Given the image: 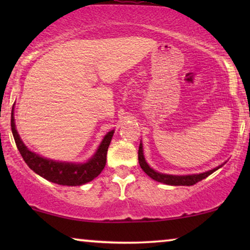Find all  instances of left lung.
Instances as JSON below:
<instances>
[{
    "label": "left lung",
    "mask_w": 250,
    "mask_h": 250,
    "mask_svg": "<svg viewBox=\"0 0 250 250\" xmlns=\"http://www.w3.org/2000/svg\"><path fill=\"white\" fill-rule=\"evenodd\" d=\"M139 164L141 166V168L143 169L146 175L151 177L152 180L157 181V182L164 183V184H168V186H193L199 181L206 179L208 175L213 174L215 170H217L218 168H221L222 166L224 165L225 163L222 164V165L215 167V168L207 170V172L204 173H199V174H189V175H172V174H164V173H159L151 168L148 165V163L146 162L145 155H143V146H142V141L140 143L139 146Z\"/></svg>",
    "instance_id": "1"
}]
</instances>
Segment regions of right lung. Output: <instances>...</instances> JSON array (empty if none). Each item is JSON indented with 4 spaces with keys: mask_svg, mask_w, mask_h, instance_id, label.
I'll list each match as a JSON object with an SVG mask.
<instances>
[{
    "mask_svg": "<svg viewBox=\"0 0 250 250\" xmlns=\"http://www.w3.org/2000/svg\"><path fill=\"white\" fill-rule=\"evenodd\" d=\"M13 107L11 111V131L15 138L17 148H18L20 155L22 156L25 163L32 170H34L43 179L52 183L60 184V186L76 187L82 186L90 182L95 179L105 166L107 160L108 146L114 135V129L108 132L104 136L100 146H98L97 151L85 163H69V162H58L45 157L37 155L36 152L29 150L20 139L16 128L15 114H13Z\"/></svg>",
    "mask_w": 250,
    "mask_h": 250,
    "instance_id": "add662e5",
    "label": "right lung"
}]
</instances>
